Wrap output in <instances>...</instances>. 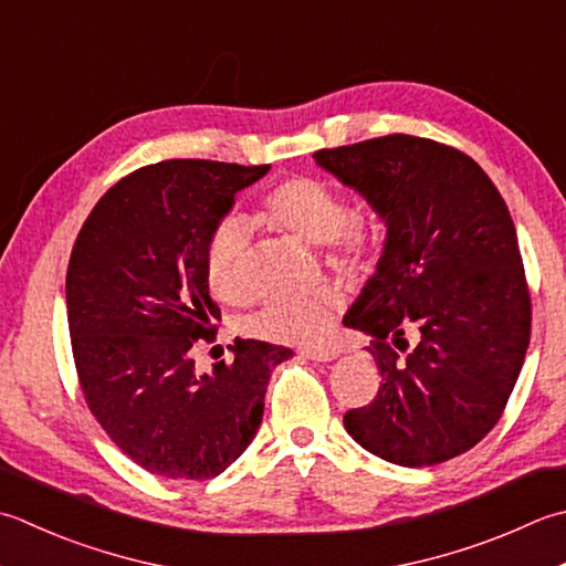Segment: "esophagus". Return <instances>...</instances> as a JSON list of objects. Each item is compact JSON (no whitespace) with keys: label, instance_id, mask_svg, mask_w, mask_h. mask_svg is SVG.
Wrapping results in <instances>:
<instances>
[{"label":"esophagus","instance_id":"34e87169","mask_svg":"<svg viewBox=\"0 0 566 566\" xmlns=\"http://www.w3.org/2000/svg\"><path fill=\"white\" fill-rule=\"evenodd\" d=\"M302 353H304L308 360H316V363H328V360H336L338 358V350L336 348H324V346L306 348Z\"/></svg>","mask_w":566,"mask_h":566}]
</instances>
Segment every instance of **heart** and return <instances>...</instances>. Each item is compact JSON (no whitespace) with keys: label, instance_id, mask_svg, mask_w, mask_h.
Returning a JSON list of instances; mask_svg holds the SVG:
<instances>
[{"label":"heart","instance_id":"1","mask_svg":"<svg viewBox=\"0 0 566 566\" xmlns=\"http://www.w3.org/2000/svg\"><path fill=\"white\" fill-rule=\"evenodd\" d=\"M262 216L274 228L308 245H328L340 268H358L373 250V230L350 216L334 188L316 179H286L264 196ZM206 282L223 302L248 294V230L235 218L218 223L206 245ZM338 312V296L328 290L296 298H274L248 318L252 336L274 343H316L328 334Z\"/></svg>","mask_w":566,"mask_h":566}]
</instances>
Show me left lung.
Returning a JSON list of instances; mask_svg holds the SVG:
<instances>
[{"mask_svg":"<svg viewBox=\"0 0 566 566\" xmlns=\"http://www.w3.org/2000/svg\"><path fill=\"white\" fill-rule=\"evenodd\" d=\"M314 159L387 226L378 270L343 318L373 336L382 382L343 424L397 467L459 457L501 419L533 328L503 196L467 154L424 137L387 135Z\"/></svg>","mask_w":566,"mask_h":566,"instance_id":"8db88e82","label":"left lung"}]
</instances>
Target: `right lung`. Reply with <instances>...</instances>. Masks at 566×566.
Returning <instances> with one entry per match:
<instances>
[{"mask_svg": "<svg viewBox=\"0 0 566 566\" xmlns=\"http://www.w3.org/2000/svg\"><path fill=\"white\" fill-rule=\"evenodd\" d=\"M270 164L169 159L127 174L77 232L65 274L73 360L107 437L154 475L206 481L258 434L284 346L238 340L235 360L196 375L188 350L213 340L210 232Z\"/></svg>", "mask_w": 566, "mask_h": 566, "instance_id": "1", "label": "right lung"}]
</instances>
